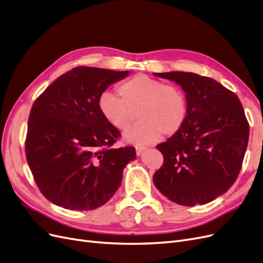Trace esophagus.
Segmentation results:
<instances>
[{
	"label": "esophagus",
	"instance_id": "esophagus-1",
	"mask_svg": "<svg viewBox=\"0 0 263 263\" xmlns=\"http://www.w3.org/2000/svg\"><path fill=\"white\" fill-rule=\"evenodd\" d=\"M145 150H146V147H140V146L136 147V154H137V156H140L142 153H144Z\"/></svg>",
	"mask_w": 263,
	"mask_h": 263
}]
</instances>
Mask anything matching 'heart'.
Masks as SVG:
<instances>
[{"mask_svg": "<svg viewBox=\"0 0 263 263\" xmlns=\"http://www.w3.org/2000/svg\"><path fill=\"white\" fill-rule=\"evenodd\" d=\"M119 94L103 92L99 98V110L114 128L126 130L138 109L141 121L125 134V140L134 144H147L164 136H173L184 126L189 115L186 95L176 84L145 74H137L117 87Z\"/></svg>", "mask_w": 263, "mask_h": 263, "instance_id": "heart-1", "label": "heart"}]
</instances>
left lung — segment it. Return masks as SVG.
<instances>
[{
    "instance_id": "8db88e82",
    "label": "left lung",
    "mask_w": 263,
    "mask_h": 263,
    "mask_svg": "<svg viewBox=\"0 0 263 263\" xmlns=\"http://www.w3.org/2000/svg\"><path fill=\"white\" fill-rule=\"evenodd\" d=\"M181 85L189 103L182 129L157 145L163 164L154 183L170 201L210 203L232 187L241 170L249 123L237 95L214 79L192 72L155 73Z\"/></svg>"
}]
</instances>
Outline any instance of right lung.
<instances>
[{
    "label": "right lung",
    "instance_id": "right-lung-1",
    "mask_svg": "<svg viewBox=\"0 0 263 263\" xmlns=\"http://www.w3.org/2000/svg\"><path fill=\"white\" fill-rule=\"evenodd\" d=\"M129 71L77 67L47 87L30 109L25 153L34 180L51 203L73 211L104 205L136 159L99 110V98Z\"/></svg>",
    "mask_w": 263,
    "mask_h": 263
}]
</instances>
